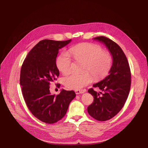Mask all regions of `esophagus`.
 <instances>
[{"label":"esophagus","instance_id":"34e87169","mask_svg":"<svg viewBox=\"0 0 148 148\" xmlns=\"http://www.w3.org/2000/svg\"><path fill=\"white\" fill-rule=\"evenodd\" d=\"M75 94H76L77 95H78V94H83V93L84 92V90H75Z\"/></svg>","mask_w":148,"mask_h":148}]
</instances>
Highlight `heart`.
Segmentation results:
<instances>
[{
    "instance_id": "heart-1",
    "label": "heart",
    "mask_w": 148,
    "mask_h": 148,
    "mask_svg": "<svg viewBox=\"0 0 148 148\" xmlns=\"http://www.w3.org/2000/svg\"><path fill=\"white\" fill-rule=\"evenodd\" d=\"M69 52L76 60L84 62L83 71L85 72L81 74L71 73L64 77L62 82L69 89H82L92 82V76L96 81L103 79L112 68L113 59L111 54L103 51L99 45L89 42L80 43L72 47ZM56 64L62 73H68L71 70L72 60L66 52L60 54Z\"/></svg>"
}]
</instances>
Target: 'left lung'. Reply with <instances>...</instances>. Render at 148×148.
Segmentation results:
<instances>
[{"label": "left lung", "instance_id": "1", "mask_svg": "<svg viewBox=\"0 0 148 148\" xmlns=\"http://www.w3.org/2000/svg\"><path fill=\"white\" fill-rule=\"evenodd\" d=\"M94 39L108 48L113 57V65L109 75L93 85L101 92L98 93L93 88L88 90L94 99L88 106V112L95 119L106 121L117 114L125 104L130 90L131 74L127 58L118 44L104 36Z\"/></svg>", "mask_w": 148, "mask_h": 148}]
</instances>
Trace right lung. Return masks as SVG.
<instances>
[{
    "label": "right lung",
    "mask_w": 148,
    "mask_h": 148,
    "mask_svg": "<svg viewBox=\"0 0 148 148\" xmlns=\"http://www.w3.org/2000/svg\"><path fill=\"white\" fill-rule=\"evenodd\" d=\"M71 41H40L29 51L21 66L20 83L27 107L37 119L47 123H54L63 118L75 97L73 90L62 89L56 95H51L49 89L50 83L59 75L56 64L59 50ZM60 85L57 84V87Z\"/></svg>",
    "instance_id": "right-lung-1"
}]
</instances>
